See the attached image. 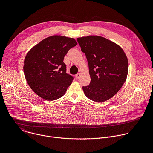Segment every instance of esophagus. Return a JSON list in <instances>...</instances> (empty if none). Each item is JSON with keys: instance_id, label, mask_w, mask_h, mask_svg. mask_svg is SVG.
I'll list each match as a JSON object with an SVG mask.
<instances>
[{"instance_id": "1", "label": "esophagus", "mask_w": 153, "mask_h": 153, "mask_svg": "<svg viewBox=\"0 0 153 153\" xmlns=\"http://www.w3.org/2000/svg\"><path fill=\"white\" fill-rule=\"evenodd\" d=\"M80 73H77V74L75 76V77H76V79H78L80 77Z\"/></svg>"}]
</instances>
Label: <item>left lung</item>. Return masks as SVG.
Wrapping results in <instances>:
<instances>
[{
	"label": "left lung",
	"mask_w": 153,
	"mask_h": 153,
	"mask_svg": "<svg viewBox=\"0 0 153 153\" xmlns=\"http://www.w3.org/2000/svg\"><path fill=\"white\" fill-rule=\"evenodd\" d=\"M88 60L90 83L82 89L88 99L105 102L114 96L125 83L128 62L122 48L106 38L89 36L77 39Z\"/></svg>",
	"instance_id": "left-lung-1"
}]
</instances>
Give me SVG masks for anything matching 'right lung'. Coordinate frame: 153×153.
<instances>
[{
    "mask_svg": "<svg viewBox=\"0 0 153 153\" xmlns=\"http://www.w3.org/2000/svg\"><path fill=\"white\" fill-rule=\"evenodd\" d=\"M77 44L73 38L52 36L29 51L25 58L24 71L30 87L37 95L50 101L65 94L73 77L67 73L63 61L69 50Z\"/></svg>",
    "mask_w": 153,
    "mask_h": 153,
    "instance_id": "right-lung-1",
    "label": "right lung"
}]
</instances>
